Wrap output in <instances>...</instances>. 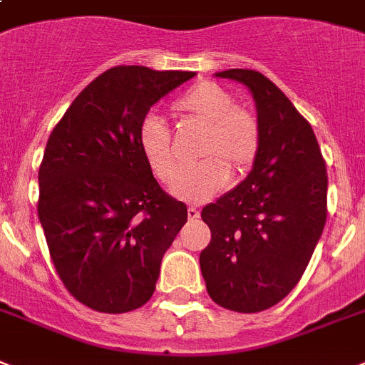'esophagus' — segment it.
Masks as SVG:
<instances>
[{
    "instance_id": "1",
    "label": "esophagus",
    "mask_w": 365,
    "mask_h": 365,
    "mask_svg": "<svg viewBox=\"0 0 365 365\" xmlns=\"http://www.w3.org/2000/svg\"><path fill=\"white\" fill-rule=\"evenodd\" d=\"M187 217L191 219V221H192V219H198V217H200V212H198V210L195 208V206H189V208H187Z\"/></svg>"
}]
</instances>
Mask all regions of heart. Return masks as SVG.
Returning a JSON list of instances; mask_svg holds the SVG:
<instances>
[{"label": "heart", "mask_w": 365, "mask_h": 365, "mask_svg": "<svg viewBox=\"0 0 365 365\" xmlns=\"http://www.w3.org/2000/svg\"><path fill=\"white\" fill-rule=\"evenodd\" d=\"M183 121L204 129L197 157L204 159L174 180V197L187 202H204L223 189L227 180L244 176L260 150V127L251 112L240 108L230 91L213 82H200L185 91L174 105ZM138 146L161 182L178 173L173 133L165 121L150 114L138 127Z\"/></svg>", "instance_id": "1"}]
</instances>
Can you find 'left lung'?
I'll return each instance as SVG.
<instances>
[{"label":"left lung","mask_w":365,"mask_h":365,"mask_svg":"<svg viewBox=\"0 0 365 365\" xmlns=\"http://www.w3.org/2000/svg\"><path fill=\"white\" fill-rule=\"evenodd\" d=\"M253 93L260 150L238 187L202 208L200 253L210 298L238 313L275 306L294 289L327 223V163L309 121L262 73L221 71Z\"/></svg>","instance_id":"obj_1"}]
</instances>
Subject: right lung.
I'll use <instances>...</instances> for the list:
<instances>
[{"label": "right lung", "mask_w": 365, "mask_h": 365, "mask_svg": "<svg viewBox=\"0 0 365 365\" xmlns=\"http://www.w3.org/2000/svg\"><path fill=\"white\" fill-rule=\"evenodd\" d=\"M191 71L118 65L80 91L46 142L38 168V221L59 279L101 313L152 298L161 260L187 221L138 146V127Z\"/></svg>", "instance_id": "add662e5"}]
</instances>
